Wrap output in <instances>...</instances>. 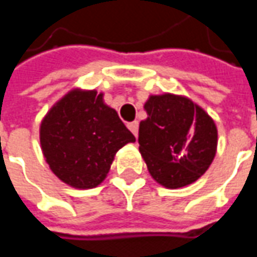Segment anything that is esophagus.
Wrapping results in <instances>:
<instances>
[{
    "instance_id": "esophagus-1",
    "label": "esophagus",
    "mask_w": 257,
    "mask_h": 257,
    "mask_svg": "<svg viewBox=\"0 0 257 257\" xmlns=\"http://www.w3.org/2000/svg\"><path fill=\"white\" fill-rule=\"evenodd\" d=\"M128 128L129 131L135 135V136H138V129H139V123H138V121H132V122H129Z\"/></svg>"
}]
</instances>
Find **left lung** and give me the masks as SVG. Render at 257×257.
<instances>
[{
  "instance_id": "left-lung-1",
  "label": "left lung",
  "mask_w": 257,
  "mask_h": 257,
  "mask_svg": "<svg viewBox=\"0 0 257 257\" xmlns=\"http://www.w3.org/2000/svg\"><path fill=\"white\" fill-rule=\"evenodd\" d=\"M139 125V150L149 172L168 189L194 183L213 161L217 129L193 101L176 95L150 96Z\"/></svg>"
}]
</instances>
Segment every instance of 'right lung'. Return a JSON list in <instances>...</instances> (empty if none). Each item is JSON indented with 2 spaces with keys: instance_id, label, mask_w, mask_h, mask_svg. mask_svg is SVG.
<instances>
[{
  "instance_id": "add662e5",
  "label": "right lung",
  "mask_w": 257,
  "mask_h": 257,
  "mask_svg": "<svg viewBox=\"0 0 257 257\" xmlns=\"http://www.w3.org/2000/svg\"><path fill=\"white\" fill-rule=\"evenodd\" d=\"M40 140L48 165L62 182L93 189L104 180L115 153L136 139L101 93L77 89L48 112Z\"/></svg>"
}]
</instances>
